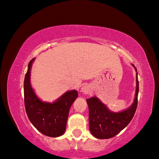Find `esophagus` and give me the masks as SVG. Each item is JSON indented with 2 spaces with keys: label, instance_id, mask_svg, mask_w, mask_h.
I'll use <instances>...</instances> for the list:
<instances>
[{
  "label": "esophagus",
  "instance_id": "obj_1",
  "mask_svg": "<svg viewBox=\"0 0 159 159\" xmlns=\"http://www.w3.org/2000/svg\"><path fill=\"white\" fill-rule=\"evenodd\" d=\"M91 91V87L89 85H84L81 88V92L84 94H88Z\"/></svg>",
  "mask_w": 159,
  "mask_h": 159
}]
</instances>
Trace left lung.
<instances>
[{"instance_id":"1","label":"left lung","mask_w":159,"mask_h":159,"mask_svg":"<svg viewBox=\"0 0 159 159\" xmlns=\"http://www.w3.org/2000/svg\"><path fill=\"white\" fill-rule=\"evenodd\" d=\"M136 80L135 98L133 104L123 111L118 113L111 111L96 97L86 99L89 108L90 130L94 137L98 139L111 138L119 133L131 121L138 107L139 92L138 73Z\"/></svg>"}]
</instances>
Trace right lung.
Here are the masks:
<instances>
[{"instance_id":"obj_1","label":"right lung","mask_w":159,"mask_h":159,"mask_svg":"<svg viewBox=\"0 0 159 159\" xmlns=\"http://www.w3.org/2000/svg\"><path fill=\"white\" fill-rule=\"evenodd\" d=\"M34 58L29 61L24 81V95L26 114L33 125L45 135L59 137L66 130L69 109L77 98L76 90L68 91L53 103L38 98L30 83V70Z\"/></svg>"}]
</instances>
